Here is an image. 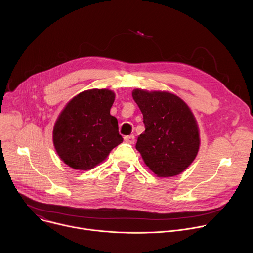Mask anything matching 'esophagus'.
<instances>
[{"mask_svg": "<svg viewBox=\"0 0 253 253\" xmlns=\"http://www.w3.org/2000/svg\"><path fill=\"white\" fill-rule=\"evenodd\" d=\"M124 139L127 143H130V144H133L134 142H135V136L134 135H127L124 137Z\"/></svg>", "mask_w": 253, "mask_h": 253, "instance_id": "34e87169", "label": "esophagus"}]
</instances>
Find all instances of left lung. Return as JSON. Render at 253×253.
I'll return each instance as SVG.
<instances>
[{"instance_id": "8db88e82", "label": "left lung", "mask_w": 253, "mask_h": 253, "mask_svg": "<svg viewBox=\"0 0 253 253\" xmlns=\"http://www.w3.org/2000/svg\"><path fill=\"white\" fill-rule=\"evenodd\" d=\"M145 130L138 136L136 149L144 163L159 177L182 173L195 159L199 134L195 118L177 95L166 91L134 89Z\"/></svg>"}]
</instances>
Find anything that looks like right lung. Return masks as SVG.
<instances>
[{
    "label": "right lung",
    "mask_w": 253,
    "mask_h": 253,
    "mask_svg": "<svg viewBox=\"0 0 253 253\" xmlns=\"http://www.w3.org/2000/svg\"><path fill=\"white\" fill-rule=\"evenodd\" d=\"M114 100L109 89H90L67 104L53 132L55 148L65 164L90 170L123 141L118 121L110 114Z\"/></svg>",
    "instance_id": "add662e5"
}]
</instances>
